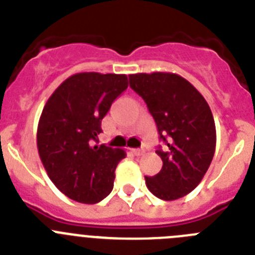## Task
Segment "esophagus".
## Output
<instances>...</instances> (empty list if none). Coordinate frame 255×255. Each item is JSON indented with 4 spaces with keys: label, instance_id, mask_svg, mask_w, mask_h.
Wrapping results in <instances>:
<instances>
[{
    "label": "esophagus",
    "instance_id": "obj_1",
    "mask_svg": "<svg viewBox=\"0 0 255 255\" xmlns=\"http://www.w3.org/2000/svg\"><path fill=\"white\" fill-rule=\"evenodd\" d=\"M131 152L134 153L135 155H140V154H143L144 150H143V149H139V148H132Z\"/></svg>",
    "mask_w": 255,
    "mask_h": 255
}]
</instances>
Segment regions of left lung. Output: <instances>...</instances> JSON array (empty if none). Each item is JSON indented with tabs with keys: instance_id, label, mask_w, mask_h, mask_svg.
Masks as SVG:
<instances>
[{
	"instance_id": "1",
	"label": "left lung",
	"mask_w": 255,
	"mask_h": 255,
	"mask_svg": "<svg viewBox=\"0 0 255 255\" xmlns=\"http://www.w3.org/2000/svg\"><path fill=\"white\" fill-rule=\"evenodd\" d=\"M130 87L147 103L167 148L155 153L161 171L145 184L152 194L175 200L194 190L216 149V125L204 97L182 76L172 73L131 74Z\"/></svg>"
}]
</instances>
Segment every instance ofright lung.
Here are the masks:
<instances>
[{
  "instance_id": "add662e5",
  "label": "right lung",
  "mask_w": 255,
  "mask_h": 255,
  "mask_svg": "<svg viewBox=\"0 0 255 255\" xmlns=\"http://www.w3.org/2000/svg\"><path fill=\"white\" fill-rule=\"evenodd\" d=\"M128 88L124 74L79 73L67 78L47 101L37 130V147L51 181L70 199L94 204L114 188L125 150L93 145L102 119Z\"/></svg>"
}]
</instances>
